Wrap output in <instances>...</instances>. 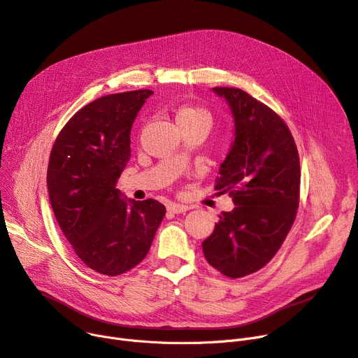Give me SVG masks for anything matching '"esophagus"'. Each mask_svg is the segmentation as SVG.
<instances>
[{
    "label": "esophagus",
    "instance_id": "34e87169",
    "mask_svg": "<svg viewBox=\"0 0 358 358\" xmlns=\"http://www.w3.org/2000/svg\"><path fill=\"white\" fill-rule=\"evenodd\" d=\"M190 208L189 206H185V204H178V203H169L168 204V212H171V213H184V212H187L189 210Z\"/></svg>",
    "mask_w": 358,
    "mask_h": 358
}]
</instances>
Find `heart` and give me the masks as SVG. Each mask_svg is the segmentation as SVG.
<instances>
[{
	"mask_svg": "<svg viewBox=\"0 0 358 358\" xmlns=\"http://www.w3.org/2000/svg\"><path fill=\"white\" fill-rule=\"evenodd\" d=\"M176 119L180 126L203 124L209 129L212 124V113L206 107L184 104L177 108Z\"/></svg>",
	"mask_w": 358,
	"mask_h": 358,
	"instance_id": "heart-1",
	"label": "heart"
}]
</instances>
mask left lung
<instances>
[{"mask_svg":"<svg viewBox=\"0 0 358 358\" xmlns=\"http://www.w3.org/2000/svg\"><path fill=\"white\" fill-rule=\"evenodd\" d=\"M213 91L229 103L235 141L220 164L216 190L229 193L235 209L222 212L203 254L223 275L239 278L261 270L280 250L296 219L300 162L286 122L248 92Z\"/></svg>","mask_w":358,"mask_h":358,"instance_id":"8db88e82","label":"left lung"}]
</instances>
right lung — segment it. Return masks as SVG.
<instances>
[{"label": "right lung", "mask_w": 358, "mask_h": 358, "mask_svg": "<svg viewBox=\"0 0 358 358\" xmlns=\"http://www.w3.org/2000/svg\"><path fill=\"white\" fill-rule=\"evenodd\" d=\"M150 90L110 94L84 106L50 150L52 209L73 252L104 275H120L146 257L165 216L158 200H124L116 189L130 158V129Z\"/></svg>", "instance_id": "obj_1"}]
</instances>
